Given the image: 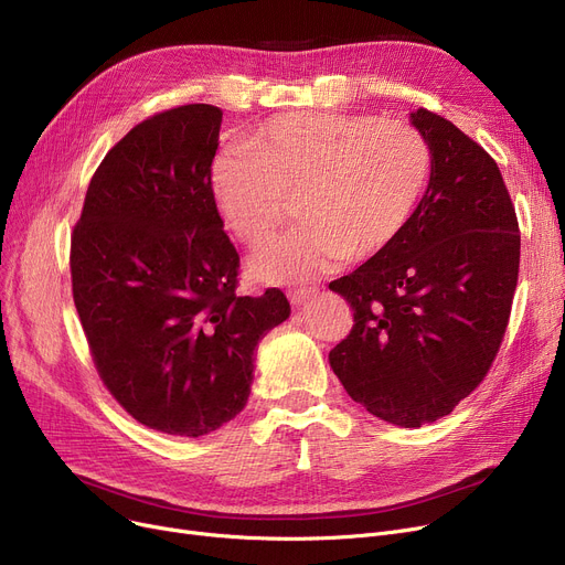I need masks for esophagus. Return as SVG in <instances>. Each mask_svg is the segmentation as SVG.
<instances>
[{"label": "esophagus", "instance_id": "1", "mask_svg": "<svg viewBox=\"0 0 565 565\" xmlns=\"http://www.w3.org/2000/svg\"><path fill=\"white\" fill-rule=\"evenodd\" d=\"M311 295H313V288H290L288 290V300H290V305L300 307V305H305L311 298Z\"/></svg>", "mask_w": 565, "mask_h": 565}]
</instances>
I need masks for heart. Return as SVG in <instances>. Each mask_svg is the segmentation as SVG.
<instances>
[{"instance_id":"1","label":"heart","mask_w":565,"mask_h":565,"mask_svg":"<svg viewBox=\"0 0 565 565\" xmlns=\"http://www.w3.org/2000/svg\"><path fill=\"white\" fill-rule=\"evenodd\" d=\"M433 175V148L407 121L375 114L286 111L228 146L211 171L215 203L249 247L270 241L300 199L305 222L258 249L265 284H302L343 260L387 252L417 215Z\"/></svg>"}]
</instances>
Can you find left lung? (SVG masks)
Returning <instances> with one entry per match:
<instances>
[{
    "label": "left lung",
    "mask_w": 565,
    "mask_h": 565,
    "mask_svg": "<svg viewBox=\"0 0 565 565\" xmlns=\"http://www.w3.org/2000/svg\"><path fill=\"white\" fill-rule=\"evenodd\" d=\"M433 175L398 241L330 284L354 324L330 364L354 403L419 428L479 387L509 328L520 270L515 205L497 162L447 118L412 114Z\"/></svg>",
    "instance_id": "1"
}]
</instances>
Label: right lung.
I'll return each mask as SVG.
<instances>
[{
  "label": "right lung",
  "instance_id": "obj_1",
  "mask_svg": "<svg viewBox=\"0 0 565 565\" xmlns=\"http://www.w3.org/2000/svg\"><path fill=\"white\" fill-rule=\"evenodd\" d=\"M222 109L181 105L116 141L71 235L73 300L96 371L132 419L199 437L249 398L254 350L290 313L237 295L241 256L211 188Z\"/></svg>",
  "mask_w": 565,
  "mask_h": 565
}]
</instances>
